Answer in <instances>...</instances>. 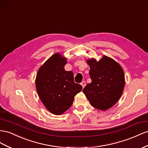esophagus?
I'll return each instance as SVG.
<instances>
[{
  "mask_svg": "<svg viewBox=\"0 0 148 148\" xmlns=\"http://www.w3.org/2000/svg\"><path fill=\"white\" fill-rule=\"evenodd\" d=\"M81 85L82 86V87H83V88L85 86V85H86V83H85V82H82V83H81Z\"/></svg>",
  "mask_w": 148,
  "mask_h": 148,
  "instance_id": "esophagus-1",
  "label": "esophagus"
}]
</instances>
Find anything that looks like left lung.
Instances as JSON below:
<instances>
[{"label":"left lung","mask_w":148,"mask_h":148,"mask_svg":"<svg viewBox=\"0 0 148 148\" xmlns=\"http://www.w3.org/2000/svg\"><path fill=\"white\" fill-rule=\"evenodd\" d=\"M86 62L90 67L91 82L87 84L83 92L91 106L105 111L114 106L123 93L125 84L123 70L107 56L98 62L94 58Z\"/></svg>","instance_id":"8db88e82"}]
</instances>
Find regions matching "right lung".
<instances>
[{
    "instance_id": "obj_1",
    "label": "right lung",
    "mask_w": 148,
    "mask_h": 148,
    "mask_svg": "<svg viewBox=\"0 0 148 148\" xmlns=\"http://www.w3.org/2000/svg\"><path fill=\"white\" fill-rule=\"evenodd\" d=\"M66 59L57 53L40 68L35 79L38 97L46 108L56 115L62 114L72 105L74 97L82 90L74 82L73 73L66 71Z\"/></svg>"
}]
</instances>
